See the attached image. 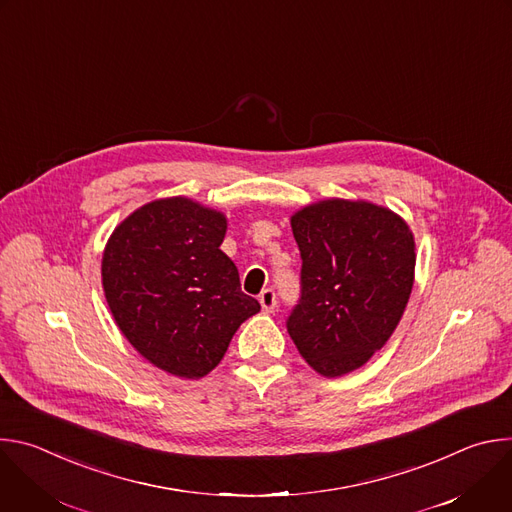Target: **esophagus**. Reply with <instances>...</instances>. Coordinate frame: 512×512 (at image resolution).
Returning a JSON list of instances; mask_svg holds the SVG:
<instances>
[{
  "label": "esophagus",
  "instance_id": "1",
  "mask_svg": "<svg viewBox=\"0 0 512 512\" xmlns=\"http://www.w3.org/2000/svg\"><path fill=\"white\" fill-rule=\"evenodd\" d=\"M259 304H261L263 312L271 314V312L275 310V306H277L275 291H273V289H263V291H261V296H259Z\"/></svg>",
  "mask_w": 512,
  "mask_h": 512
}]
</instances>
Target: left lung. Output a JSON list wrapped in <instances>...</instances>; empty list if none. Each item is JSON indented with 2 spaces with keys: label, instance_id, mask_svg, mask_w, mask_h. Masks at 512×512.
<instances>
[{
  "label": "left lung",
  "instance_id": "1",
  "mask_svg": "<svg viewBox=\"0 0 512 512\" xmlns=\"http://www.w3.org/2000/svg\"><path fill=\"white\" fill-rule=\"evenodd\" d=\"M302 253V300L287 332L328 379L367 364L393 336L415 281L407 221L369 200L324 198L289 218Z\"/></svg>",
  "mask_w": 512,
  "mask_h": 512
}]
</instances>
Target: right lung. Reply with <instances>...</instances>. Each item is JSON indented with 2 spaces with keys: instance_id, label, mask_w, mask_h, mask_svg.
Instances as JSON below:
<instances>
[{
  "instance_id": "right-lung-1",
  "label": "right lung",
  "mask_w": 512,
  "mask_h": 512,
  "mask_svg": "<svg viewBox=\"0 0 512 512\" xmlns=\"http://www.w3.org/2000/svg\"><path fill=\"white\" fill-rule=\"evenodd\" d=\"M227 225L223 210L194 198H156L125 216L103 249L115 324L145 360L180 379L206 377L261 310L221 251Z\"/></svg>"
}]
</instances>
